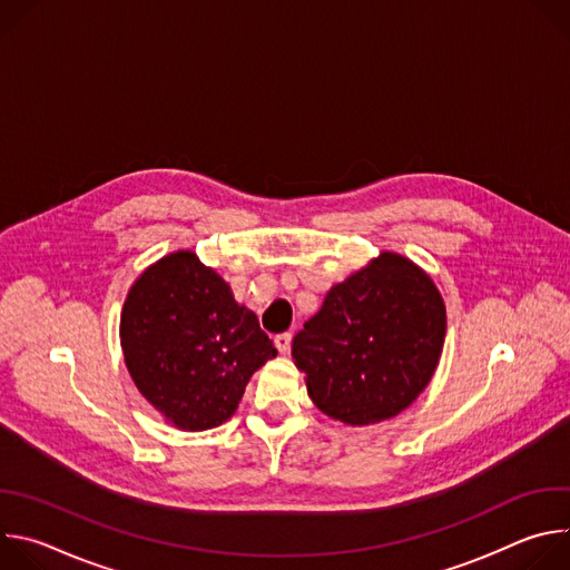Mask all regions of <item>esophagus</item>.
<instances>
[{
  "label": "esophagus",
  "instance_id": "esophagus-1",
  "mask_svg": "<svg viewBox=\"0 0 570 570\" xmlns=\"http://www.w3.org/2000/svg\"><path fill=\"white\" fill-rule=\"evenodd\" d=\"M291 341H293L291 334H277V336H275V347L279 350V354H288Z\"/></svg>",
  "mask_w": 570,
  "mask_h": 570
}]
</instances>
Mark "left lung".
<instances>
[{
  "instance_id": "8db88e82",
  "label": "left lung",
  "mask_w": 570,
  "mask_h": 570,
  "mask_svg": "<svg viewBox=\"0 0 570 570\" xmlns=\"http://www.w3.org/2000/svg\"><path fill=\"white\" fill-rule=\"evenodd\" d=\"M446 308L433 279L396 253L332 286L293 338L317 409L350 426L385 422L429 385L444 347Z\"/></svg>"
}]
</instances>
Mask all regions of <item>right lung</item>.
I'll list each match as a JSON object with an SVG mask.
<instances>
[{
	"mask_svg": "<svg viewBox=\"0 0 570 570\" xmlns=\"http://www.w3.org/2000/svg\"><path fill=\"white\" fill-rule=\"evenodd\" d=\"M121 350L141 396L183 431H207L238 409L277 350L229 284L178 250L148 266L121 311Z\"/></svg>",
	"mask_w": 570,
	"mask_h": 570,
	"instance_id": "obj_1",
	"label": "right lung"
}]
</instances>
